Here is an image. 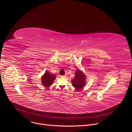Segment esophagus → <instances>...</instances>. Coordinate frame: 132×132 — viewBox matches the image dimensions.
Here are the masks:
<instances>
[{
  "instance_id": "esophagus-1",
  "label": "esophagus",
  "mask_w": 132,
  "mask_h": 132,
  "mask_svg": "<svg viewBox=\"0 0 132 132\" xmlns=\"http://www.w3.org/2000/svg\"><path fill=\"white\" fill-rule=\"evenodd\" d=\"M62 77H64V78H65V77H66V75H64V76H62Z\"/></svg>"
}]
</instances>
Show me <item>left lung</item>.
<instances>
[{
  "instance_id": "8db88e82",
  "label": "left lung",
  "mask_w": 132,
  "mask_h": 132,
  "mask_svg": "<svg viewBox=\"0 0 132 132\" xmlns=\"http://www.w3.org/2000/svg\"><path fill=\"white\" fill-rule=\"evenodd\" d=\"M75 75V76L71 80V82L76 89L79 90L82 89L86 85V75L79 69L76 71Z\"/></svg>"
}]
</instances>
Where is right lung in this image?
<instances>
[{"label": "right lung", "mask_w": 132, "mask_h": 132, "mask_svg": "<svg viewBox=\"0 0 132 132\" xmlns=\"http://www.w3.org/2000/svg\"><path fill=\"white\" fill-rule=\"evenodd\" d=\"M55 78V75L51 74L48 71H46L41 78L42 85L45 87H49L52 85Z\"/></svg>", "instance_id": "1"}]
</instances>
